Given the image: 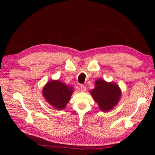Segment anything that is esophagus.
Returning a JSON list of instances; mask_svg holds the SVG:
<instances>
[{"mask_svg":"<svg viewBox=\"0 0 155 155\" xmlns=\"http://www.w3.org/2000/svg\"><path fill=\"white\" fill-rule=\"evenodd\" d=\"M80 89H81V92H85L86 91V90H87V87H84V86H83V85H82V86H81V88H80Z\"/></svg>","mask_w":155,"mask_h":155,"instance_id":"1","label":"esophagus"}]
</instances>
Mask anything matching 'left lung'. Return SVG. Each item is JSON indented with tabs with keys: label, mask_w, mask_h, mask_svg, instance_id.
<instances>
[{
	"label": "left lung",
	"mask_w": 155,
	"mask_h": 155,
	"mask_svg": "<svg viewBox=\"0 0 155 155\" xmlns=\"http://www.w3.org/2000/svg\"><path fill=\"white\" fill-rule=\"evenodd\" d=\"M94 89L90 94L98 104L99 109L103 112H109L118 103L121 97L119 86L114 82H107L97 78L94 83Z\"/></svg>",
	"instance_id": "left-lung-1"
}]
</instances>
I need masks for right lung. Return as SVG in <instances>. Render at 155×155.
<instances>
[{"label": "right lung", "instance_id": "right-lung-1", "mask_svg": "<svg viewBox=\"0 0 155 155\" xmlns=\"http://www.w3.org/2000/svg\"><path fill=\"white\" fill-rule=\"evenodd\" d=\"M74 88L59 80H51L42 88V94L45 99L52 107L57 110H62L71 99Z\"/></svg>", "mask_w": 155, "mask_h": 155}]
</instances>
